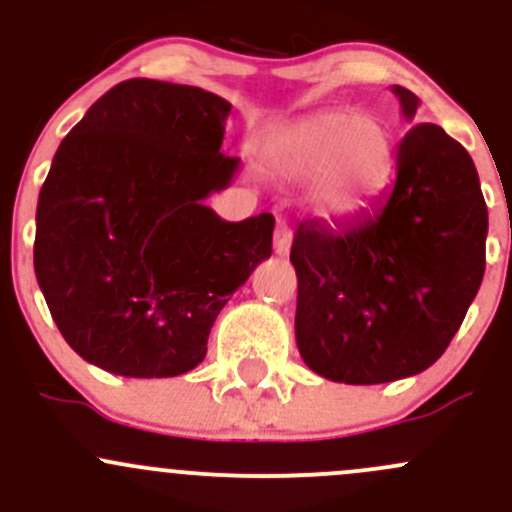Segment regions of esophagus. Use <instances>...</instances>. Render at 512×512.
<instances>
[{
  "mask_svg": "<svg viewBox=\"0 0 512 512\" xmlns=\"http://www.w3.org/2000/svg\"><path fill=\"white\" fill-rule=\"evenodd\" d=\"M289 245H292V232H289V227H287L285 220H277V227H275V252H277V255H287Z\"/></svg>",
  "mask_w": 512,
  "mask_h": 512,
  "instance_id": "esophagus-1",
  "label": "esophagus"
}]
</instances>
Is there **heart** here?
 Instances as JSON below:
<instances>
[{
    "label": "heart",
    "instance_id": "1",
    "mask_svg": "<svg viewBox=\"0 0 512 512\" xmlns=\"http://www.w3.org/2000/svg\"><path fill=\"white\" fill-rule=\"evenodd\" d=\"M270 160L289 178H319V203L334 215L356 213L391 173L394 136L376 113L324 111L272 141Z\"/></svg>",
    "mask_w": 512,
    "mask_h": 512
}]
</instances>
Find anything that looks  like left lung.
Instances as JSON below:
<instances>
[{"instance_id":"left-lung-1","label":"left lung","mask_w":512,"mask_h":512,"mask_svg":"<svg viewBox=\"0 0 512 512\" xmlns=\"http://www.w3.org/2000/svg\"><path fill=\"white\" fill-rule=\"evenodd\" d=\"M406 118L418 96L391 86ZM488 208L466 148L418 123L396 148V178L344 227L299 223L294 334L314 374L386 384L421 374L461 327L485 272Z\"/></svg>"}]
</instances>
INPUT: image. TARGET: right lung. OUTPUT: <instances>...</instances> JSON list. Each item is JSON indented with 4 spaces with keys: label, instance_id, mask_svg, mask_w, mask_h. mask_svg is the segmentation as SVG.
Returning a JSON list of instances; mask_svg holds the SVG:
<instances>
[{
    "label": "right lung",
    "instance_id": "1",
    "mask_svg": "<svg viewBox=\"0 0 512 512\" xmlns=\"http://www.w3.org/2000/svg\"><path fill=\"white\" fill-rule=\"evenodd\" d=\"M225 98L128 79L61 141L36 205L34 272L81 359L133 379L195 369L230 294L272 255L275 218L203 203L240 160L220 151Z\"/></svg>",
    "mask_w": 512,
    "mask_h": 512
}]
</instances>
